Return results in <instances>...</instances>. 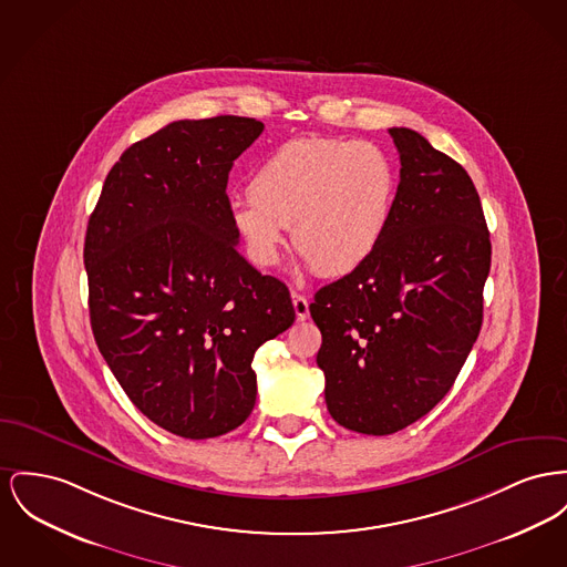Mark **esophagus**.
<instances>
[{
	"instance_id": "1",
	"label": "esophagus",
	"mask_w": 567,
	"mask_h": 567,
	"mask_svg": "<svg viewBox=\"0 0 567 567\" xmlns=\"http://www.w3.org/2000/svg\"><path fill=\"white\" fill-rule=\"evenodd\" d=\"M291 301H293V308H296V317H298V321H306L308 319V300L298 293V291H293L291 293Z\"/></svg>"
}]
</instances>
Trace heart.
I'll return each mask as SVG.
<instances>
[{"instance_id": "obj_1", "label": "heart", "mask_w": 567, "mask_h": 567, "mask_svg": "<svg viewBox=\"0 0 567 567\" xmlns=\"http://www.w3.org/2000/svg\"><path fill=\"white\" fill-rule=\"evenodd\" d=\"M396 188V165L377 143L293 138L252 173L250 199H235L229 216L255 266H276L291 229L306 264L344 276L379 248Z\"/></svg>"}]
</instances>
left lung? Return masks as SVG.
<instances>
[{
    "label": "left lung",
    "instance_id": "1",
    "mask_svg": "<svg viewBox=\"0 0 567 567\" xmlns=\"http://www.w3.org/2000/svg\"><path fill=\"white\" fill-rule=\"evenodd\" d=\"M400 184L390 227L364 266L315 293L333 420L392 434L454 385L477 340L491 234L465 168L415 131L390 128Z\"/></svg>",
    "mask_w": 567,
    "mask_h": 567
}]
</instances>
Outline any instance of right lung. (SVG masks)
I'll use <instances>...</instances> for the list:
<instances>
[{"instance_id": "obj_1", "label": "right lung", "mask_w": 567, "mask_h": 567, "mask_svg": "<svg viewBox=\"0 0 567 567\" xmlns=\"http://www.w3.org/2000/svg\"><path fill=\"white\" fill-rule=\"evenodd\" d=\"M252 117L171 122L109 171L83 261L104 362L154 424L212 439L257 400L255 351L296 321L289 289L237 250L227 182Z\"/></svg>"}]
</instances>
